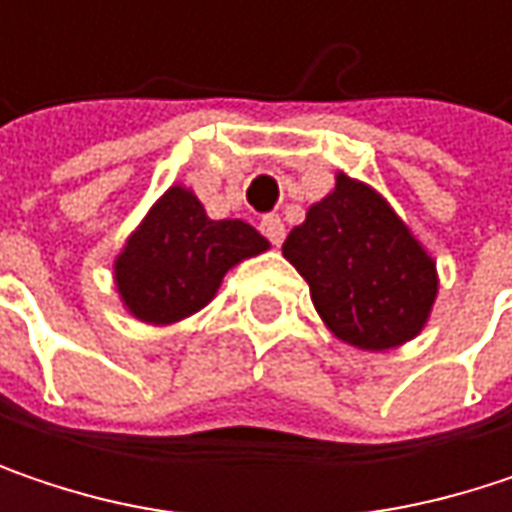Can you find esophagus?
Returning a JSON list of instances; mask_svg holds the SVG:
<instances>
[{
  "mask_svg": "<svg viewBox=\"0 0 512 512\" xmlns=\"http://www.w3.org/2000/svg\"><path fill=\"white\" fill-rule=\"evenodd\" d=\"M260 234L272 243V246H281L284 243V222L275 216V213H266L260 219Z\"/></svg>",
  "mask_w": 512,
  "mask_h": 512,
  "instance_id": "esophagus-1",
  "label": "esophagus"
}]
</instances>
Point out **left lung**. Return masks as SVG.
<instances>
[{
	"instance_id": "obj_1",
	"label": "left lung",
	"mask_w": 512,
	"mask_h": 512,
	"mask_svg": "<svg viewBox=\"0 0 512 512\" xmlns=\"http://www.w3.org/2000/svg\"><path fill=\"white\" fill-rule=\"evenodd\" d=\"M284 257L308 281L323 323L358 350L412 341L439 293L433 257L370 186L347 174L290 231Z\"/></svg>"
}]
</instances>
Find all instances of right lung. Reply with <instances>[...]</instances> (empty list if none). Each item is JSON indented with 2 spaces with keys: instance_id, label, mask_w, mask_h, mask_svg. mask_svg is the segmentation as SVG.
Segmentation results:
<instances>
[{
  "instance_id": "right-lung-1",
  "label": "right lung",
  "mask_w": 512,
  "mask_h": 512,
  "mask_svg": "<svg viewBox=\"0 0 512 512\" xmlns=\"http://www.w3.org/2000/svg\"><path fill=\"white\" fill-rule=\"evenodd\" d=\"M269 243L240 219H207L201 201L171 186L115 260L124 305L145 323H174L204 308L225 272Z\"/></svg>"
}]
</instances>
